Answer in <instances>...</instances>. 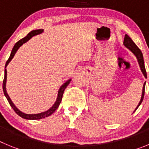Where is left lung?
<instances>
[{
  "label": "left lung",
  "mask_w": 149,
  "mask_h": 149,
  "mask_svg": "<svg viewBox=\"0 0 149 149\" xmlns=\"http://www.w3.org/2000/svg\"><path fill=\"white\" fill-rule=\"evenodd\" d=\"M124 45L125 46L126 48H128L130 51L134 54L135 56H136V59H137L138 63H139V67H140V69H141V72H143V75L145 76V77L146 78L147 77V74H146V68H145V64H144V60H143V54H142L141 51L139 50V48H138L136 45L133 42L132 39L131 38L129 37V36H127L126 34L125 36V39H124V42H123ZM145 86H146V82L144 83L143 84V93H142V96H141V99H140V101H139V104L137 105V107H136L135 110L134 111V113L136 110V109L139 107V106L141 104L142 101H143V98H144V94H145Z\"/></svg>",
  "instance_id": "obj_1"
}]
</instances>
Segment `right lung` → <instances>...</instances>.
I'll use <instances>...</instances> for the list:
<instances>
[{
  "mask_svg": "<svg viewBox=\"0 0 149 149\" xmlns=\"http://www.w3.org/2000/svg\"><path fill=\"white\" fill-rule=\"evenodd\" d=\"M43 31H44V30H42V29H39V30H33V31H31V32L27 34V36H26L25 37L23 38V39H22L21 40L18 41V42L15 43V45H14V47H13V50H12V52H11V54H10V58L8 59V60L6 61V65H5L4 79H3V93H4V95L6 96V99H7V101H9V103H10V106H11L12 108L14 110V111H15V113H16L18 114V116H21L22 118H23V119H32V120H37V119H44V118H45V117L49 116H51V114L54 113L55 112V110L58 108V107H59V105H60V104L61 103L62 98H63V93H64V90H65V88H66L67 86H68V84H69L70 81H72L71 79H69L68 81H67L66 82L64 83V84H63V85L60 86V89H59V91H58L57 98H56V101H55L54 104L51 107V108L48 109V110H46V111H45V112H42V113H40L27 114V113H23V112L20 111V110H18L16 107L15 106V104L13 103L12 100L10 99V96L8 95L7 93H6V75H7V72H6V66H7L8 64L10 63V62L11 61L12 59L13 58V56H15V53H16V51H18V48H20L21 46H22V45L24 44V43L27 42L29 39H31V38H32L33 36H36V35H39V34H41L43 32Z\"/></svg>",
  "mask_w": 149,
  "mask_h": 149,
  "instance_id": "add662e5",
  "label": "right lung"
}]
</instances>
